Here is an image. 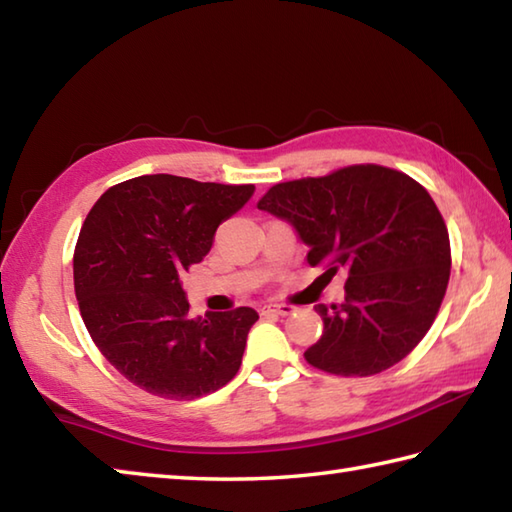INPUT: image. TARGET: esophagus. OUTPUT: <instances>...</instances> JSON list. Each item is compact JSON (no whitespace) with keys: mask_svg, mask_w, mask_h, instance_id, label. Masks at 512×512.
<instances>
[{"mask_svg":"<svg viewBox=\"0 0 512 512\" xmlns=\"http://www.w3.org/2000/svg\"><path fill=\"white\" fill-rule=\"evenodd\" d=\"M264 313H275V315L286 317L290 313H295V308L288 304H268V306H264Z\"/></svg>","mask_w":512,"mask_h":512,"instance_id":"obj_1","label":"esophagus"}]
</instances>
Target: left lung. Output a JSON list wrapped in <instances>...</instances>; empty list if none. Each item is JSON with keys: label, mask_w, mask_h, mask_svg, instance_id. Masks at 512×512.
Returning <instances> with one entry per match:
<instances>
[{"label": "left lung", "mask_w": 512, "mask_h": 512, "mask_svg": "<svg viewBox=\"0 0 512 512\" xmlns=\"http://www.w3.org/2000/svg\"><path fill=\"white\" fill-rule=\"evenodd\" d=\"M259 210L293 226L308 264L346 273V299L317 304L324 330L304 357L326 373H382L428 333L448 286L450 239L413 177L366 164L277 184Z\"/></svg>", "instance_id": "8db88e82"}]
</instances>
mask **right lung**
Returning <instances> with one entry per match:
<instances>
[{
    "label": "right lung",
    "mask_w": 512,
    "mask_h": 512,
    "mask_svg": "<svg viewBox=\"0 0 512 512\" xmlns=\"http://www.w3.org/2000/svg\"><path fill=\"white\" fill-rule=\"evenodd\" d=\"M253 193V184L142 175L108 188L90 208L73 257L79 310L102 355L146 393L195 399L226 386L242 366L257 310L190 317L182 275Z\"/></svg>",
    "instance_id": "add662e5"
}]
</instances>
